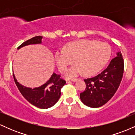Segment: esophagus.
<instances>
[{"label":"esophagus","mask_w":135,"mask_h":135,"mask_svg":"<svg viewBox=\"0 0 135 135\" xmlns=\"http://www.w3.org/2000/svg\"><path fill=\"white\" fill-rule=\"evenodd\" d=\"M71 80H72V82H76L78 80V79H72Z\"/></svg>","instance_id":"obj_1"}]
</instances>
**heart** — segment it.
<instances>
[{"instance_id":"1","label":"heart","mask_w":135,"mask_h":135,"mask_svg":"<svg viewBox=\"0 0 135 135\" xmlns=\"http://www.w3.org/2000/svg\"><path fill=\"white\" fill-rule=\"evenodd\" d=\"M111 47L107 43L92 40L73 42L66 48H59L55 54V60L59 70L65 73V77L72 79L83 74L92 75L100 72L107 63L111 56Z\"/></svg>"}]
</instances>
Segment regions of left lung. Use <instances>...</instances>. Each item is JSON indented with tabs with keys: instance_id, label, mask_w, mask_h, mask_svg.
I'll return each instance as SVG.
<instances>
[{
	"instance_id": "1",
	"label": "left lung",
	"mask_w": 135,
	"mask_h": 135,
	"mask_svg": "<svg viewBox=\"0 0 135 135\" xmlns=\"http://www.w3.org/2000/svg\"><path fill=\"white\" fill-rule=\"evenodd\" d=\"M123 72L124 60L119 51L101 74L84 79L86 88L80 94L82 102L91 108L100 107L107 103L118 89Z\"/></svg>"
}]
</instances>
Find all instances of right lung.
<instances>
[{
	"label": "right lung",
	"instance_id": "add662e5",
	"mask_svg": "<svg viewBox=\"0 0 135 135\" xmlns=\"http://www.w3.org/2000/svg\"><path fill=\"white\" fill-rule=\"evenodd\" d=\"M43 37L36 36L24 42L18 49L32 44H41ZM14 80L20 93L31 104L39 108H50L55 105L61 96V89L66 81L60 78V75L54 72L46 83L37 88H28L20 84L13 74Z\"/></svg>",
	"mask_w": 135,
	"mask_h": 135
}]
</instances>
